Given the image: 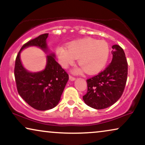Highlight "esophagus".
I'll return each mask as SVG.
<instances>
[{
	"mask_svg": "<svg viewBox=\"0 0 145 145\" xmlns=\"http://www.w3.org/2000/svg\"><path fill=\"white\" fill-rule=\"evenodd\" d=\"M69 79H70V81H75V77H72V76H71V75H70V76H69Z\"/></svg>",
	"mask_w": 145,
	"mask_h": 145,
	"instance_id": "34e87169",
	"label": "esophagus"
}]
</instances>
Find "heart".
I'll return each mask as SVG.
<instances>
[{
    "instance_id": "1",
    "label": "heart",
    "mask_w": 145,
    "mask_h": 145,
    "mask_svg": "<svg viewBox=\"0 0 145 145\" xmlns=\"http://www.w3.org/2000/svg\"><path fill=\"white\" fill-rule=\"evenodd\" d=\"M66 47L67 49L60 46L56 49L58 60L61 66L67 68L77 58L81 70L89 75L101 72L109 58V45L104 40L86 37L69 42ZM73 72L77 73L79 70H74Z\"/></svg>"
}]
</instances>
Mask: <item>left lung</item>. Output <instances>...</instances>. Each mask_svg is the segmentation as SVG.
I'll return each mask as SVG.
<instances>
[{
    "mask_svg": "<svg viewBox=\"0 0 145 145\" xmlns=\"http://www.w3.org/2000/svg\"><path fill=\"white\" fill-rule=\"evenodd\" d=\"M112 60L103 72L87 80V92L83 97L87 106L105 109L116 103L123 94L127 81V62L123 50L112 46Z\"/></svg>",
    "mask_w": 145,
    "mask_h": 145,
    "instance_id": "left-lung-1",
    "label": "left lung"
}]
</instances>
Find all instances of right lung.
Instances as JSON below:
<instances>
[{"mask_svg": "<svg viewBox=\"0 0 145 145\" xmlns=\"http://www.w3.org/2000/svg\"><path fill=\"white\" fill-rule=\"evenodd\" d=\"M48 33L40 35L24 44L16 59L14 76L18 92L29 106L38 110H48L56 106L69 79L68 74L56 62V56L46 44ZM37 46L47 54L43 71L31 72L22 64L20 54L24 49Z\"/></svg>", "mask_w": 145, "mask_h": 145, "instance_id": "1", "label": "right lung"}]
</instances>
